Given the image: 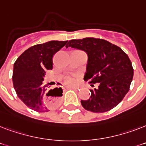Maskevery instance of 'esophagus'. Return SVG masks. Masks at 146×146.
I'll return each instance as SVG.
<instances>
[{
  "label": "esophagus",
  "instance_id": "1",
  "mask_svg": "<svg viewBox=\"0 0 146 146\" xmlns=\"http://www.w3.org/2000/svg\"><path fill=\"white\" fill-rule=\"evenodd\" d=\"M68 89H79V87H68Z\"/></svg>",
  "mask_w": 146,
  "mask_h": 146
}]
</instances>
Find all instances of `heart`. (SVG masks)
I'll return each mask as SVG.
<instances>
[{"label":"heart","instance_id":"obj_1","mask_svg":"<svg viewBox=\"0 0 146 146\" xmlns=\"http://www.w3.org/2000/svg\"><path fill=\"white\" fill-rule=\"evenodd\" d=\"M65 82H66L67 85L73 86V85L76 84V78L73 77V76H67V77L65 79Z\"/></svg>","mask_w":146,"mask_h":146}]
</instances>
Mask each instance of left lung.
<instances>
[{"label": "left lung", "mask_w": 146, "mask_h": 146, "mask_svg": "<svg viewBox=\"0 0 146 146\" xmlns=\"http://www.w3.org/2000/svg\"><path fill=\"white\" fill-rule=\"evenodd\" d=\"M68 47L86 53L84 80L98 83L97 89H90L89 99L81 100L82 107L92 112L103 113L120 104L129 91L133 77L128 55L115 44L94 38L70 40L66 45V48Z\"/></svg>", "instance_id": "left-lung-1"}]
</instances>
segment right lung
<instances>
[{"label":"right lung","mask_w":146,"mask_h":146,"mask_svg":"<svg viewBox=\"0 0 146 146\" xmlns=\"http://www.w3.org/2000/svg\"><path fill=\"white\" fill-rule=\"evenodd\" d=\"M66 42L67 41H50L32 46L14 63L13 83L15 91L19 99L33 111H48V105L56 106L63 96L60 87L50 89L46 94L48 86L43 84L42 81L46 71L52 70L54 55ZM50 92L52 97L47 99L46 96Z\"/></svg>","instance_id":"add662e5"}]
</instances>
